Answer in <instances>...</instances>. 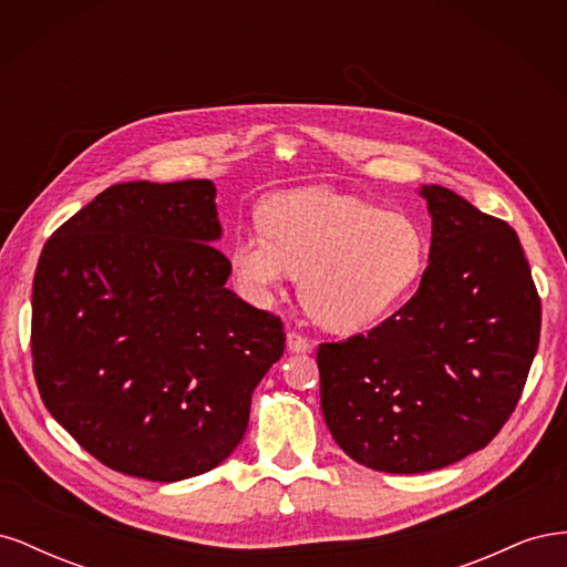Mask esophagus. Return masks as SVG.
<instances>
[{
	"label": "esophagus",
	"instance_id": "1",
	"mask_svg": "<svg viewBox=\"0 0 567 567\" xmlns=\"http://www.w3.org/2000/svg\"><path fill=\"white\" fill-rule=\"evenodd\" d=\"M286 346L290 352H310L312 350V342L307 340L302 333L298 331H288L286 333Z\"/></svg>",
	"mask_w": 567,
	"mask_h": 567
}]
</instances>
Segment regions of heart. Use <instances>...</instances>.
Segmentation results:
<instances>
[{
    "label": "heart",
    "instance_id": "1",
    "mask_svg": "<svg viewBox=\"0 0 567 567\" xmlns=\"http://www.w3.org/2000/svg\"><path fill=\"white\" fill-rule=\"evenodd\" d=\"M262 231L236 236V279L262 298L300 274L305 310L336 331L367 329L388 317L414 290L427 255L414 217L331 188L271 198Z\"/></svg>",
    "mask_w": 567,
    "mask_h": 567
}]
</instances>
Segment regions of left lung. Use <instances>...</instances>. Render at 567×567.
I'll return each mask as SVG.
<instances>
[{
	"label": "left lung",
	"instance_id": "obj_1",
	"mask_svg": "<svg viewBox=\"0 0 567 567\" xmlns=\"http://www.w3.org/2000/svg\"><path fill=\"white\" fill-rule=\"evenodd\" d=\"M431 262L398 312L317 350L321 411L357 463L425 473L487 447L523 394L542 300L518 234L444 186H423Z\"/></svg>",
	"mask_w": 567,
	"mask_h": 567
}]
</instances>
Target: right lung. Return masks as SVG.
Masks as SVG:
<instances>
[{"label": "right lung", "instance_id": "add662e5", "mask_svg": "<svg viewBox=\"0 0 567 567\" xmlns=\"http://www.w3.org/2000/svg\"><path fill=\"white\" fill-rule=\"evenodd\" d=\"M210 179L113 184L49 236L32 281L42 402L104 466L156 483L215 468L286 348L225 288Z\"/></svg>", "mask_w": 567, "mask_h": 567}]
</instances>
